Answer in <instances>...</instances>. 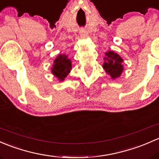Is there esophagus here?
<instances>
[{
	"mask_svg": "<svg viewBox=\"0 0 159 159\" xmlns=\"http://www.w3.org/2000/svg\"><path fill=\"white\" fill-rule=\"evenodd\" d=\"M80 37H81L82 38H85V37H87V32H86V30H84V29L80 30Z\"/></svg>",
	"mask_w": 159,
	"mask_h": 159,
	"instance_id": "34e87169",
	"label": "esophagus"
}]
</instances>
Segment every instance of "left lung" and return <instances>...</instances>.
I'll return each mask as SVG.
<instances>
[{"label":"left lung","instance_id":"left-lung-1","mask_svg":"<svg viewBox=\"0 0 159 159\" xmlns=\"http://www.w3.org/2000/svg\"><path fill=\"white\" fill-rule=\"evenodd\" d=\"M106 55L103 68L108 74L110 75L112 78L115 79L120 76L123 70L122 65L121 64L122 59L112 51H109L106 53Z\"/></svg>","mask_w":159,"mask_h":159}]
</instances>
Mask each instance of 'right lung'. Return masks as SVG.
<instances>
[{"mask_svg": "<svg viewBox=\"0 0 159 159\" xmlns=\"http://www.w3.org/2000/svg\"><path fill=\"white\" fill-rule=\"evenodd\" d=\"M71 69V61L66 55H59L54 60L52 72L59 80H64Z\"/></svg>", "mask_w": 159, "mask_h": 159, "instance_id": "1", "label": "right lung"}]
</instances>
